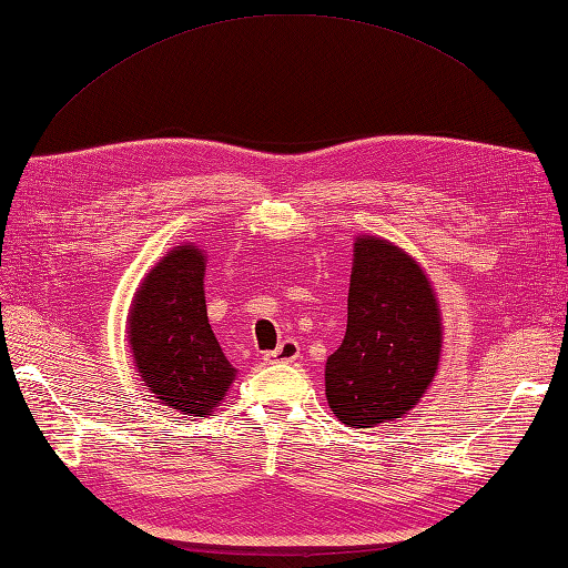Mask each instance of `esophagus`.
Masks as SVG:
<instances>
[{"label":"esophagus","instance_id":"esophagus-1","mask_svg":"<svg viewBox=\"0 0 568 568\" xmlns=\"http://www.w3.org/2000/svg\"><path fill=\"white\" fill-rule=\"evenodd\" d=\"M300 358V344L295 339H285L277 344L275 352L263 354L265 364H295Z\"/></svg>","mask_w":568,"mask_h":568}]
</instances>
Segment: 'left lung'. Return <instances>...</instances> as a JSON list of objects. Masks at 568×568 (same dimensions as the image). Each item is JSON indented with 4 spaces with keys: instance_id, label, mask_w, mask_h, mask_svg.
<instances>
[{
    "instance_id": "1",
    "label": "left lung",
    "mask_w": 568,
    "mask_h": 568,
    "mask_svg": "<svg viewBox=\"0 0 568 568\" xmlns=\"http://www.w3.org/2000/svg\"><path fill=\"white\" fill-rule=\"evenodd\" d=\"M442 312L427 273L388 239L354 244L342 346L324 366L332 413L354 429L407 415L442 356Z\"/></svg>"
}]
</instances>
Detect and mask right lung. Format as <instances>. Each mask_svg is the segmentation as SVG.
<instances>
[{
    "mask_svg": "<svg viewBox=\"0 0 568 568\" xmlns=\"http://www.w3.org/2000/svg\"><path fill=\"white\" fill-rule=\"evenodd\" d=\"M204 261L195 244L168 251L129 312V346L143 383L163 405L192 417L214 413L236 378L207 320Z\"/></svg>",
    "mask_w": 568,
    "mask_h": 568,
    "instance_id": "1",
    "label": "right lung"
}]
</instances>
